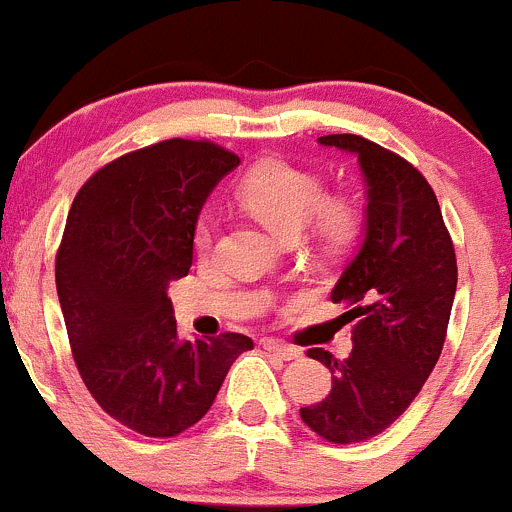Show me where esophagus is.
I'll list each match as a JSON object with an SVG mask.
<instances>
[{"label":"esophagus","instance_id":"obj_1","mask_svg":"<svg viewBox=\"0 0 512 512\" xmlns=\"http://www.w3.org/2000/svg\"><path fill=\"white\" fill-rule=\"evenodd\" d=\"M263 351L281 358V361H296V358H301V351H298V348L286 346V343L276 341V338H266V341H263Z\"/></svg>","mask_w":512,"mask_h":512}]
</instances>
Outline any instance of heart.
<instances>
[{"instance_id": "heart-1", "label": "heart", "mask_w": 512, "mask_h": 512, "mask_svg": "<svg viewBox=\"0 0 512 512\" xmlns=\"http://www.w3.org/2000/svg\"><path fill=\"white\" fill-rule=\"evenodd\" d=\"M323 189L326 186L316 171L286 159H268L241 179L239 199L273 234L296 236L308 224V234L318 249H346L361 231V204L351 194H323ZM214 241L216 219L201 214L194 226L196 254H209Z\"/></svg>"}]
</instances>
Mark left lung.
Listing matches in <instances>:
<instances>
[{"instance_id":"left-lung-1","label":"left lung","mask_w":512,"mask_h":512,"mask_svg":"<svg viewBox=\"0 0 512 512\" xmlns=\"http://www.w3.org/2000/svg\"><path fill=\"white\" fill-rule=\"evenodd\" d=\"M323 146L358 154L368 184L366 239L331 291L356 321L353 351L338 361L323 348L308 356L333 373L331 393L301 408L328 443L371 440L396 423L438 363L458 286L453 239L426 176L358 134L321 136Z\"/></svg>"}]
</instances>
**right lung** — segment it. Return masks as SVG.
I'll return each mask as SVG.
<instances>
[{"mask_svg":"<svg viewBox=\"0 0 512 512\" xmlns=\"http://www.w3.org/2000/svg\"><path fill=\"white\" fill-rule=\"evenodd\" d=\"M239 156L166 139L101 166L79 189L57 251L74 363L101 411L146 438H174L214 406L244 333L179 341L169 281L189 273L206 196Z\"/></svg>","mask_w":512,"mask_h":512,"instance_id":"right-lung-1","label":"right lung"}]
</instances>
